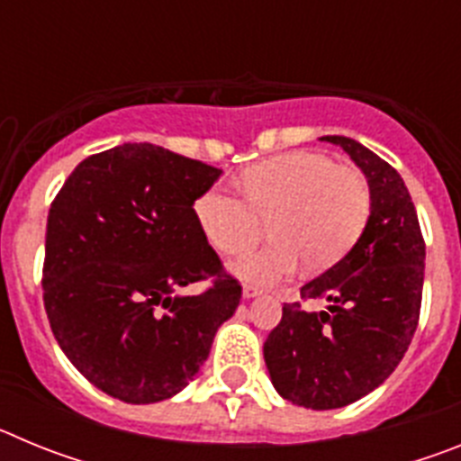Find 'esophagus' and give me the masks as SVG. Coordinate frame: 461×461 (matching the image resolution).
I'll return each mask as SVG.
<instances>
[{
	"label": "esophagus",
	"mask_w": 461,
	"mask_h": 461,
	"mask_svg": "<svg viewBox=\"0 0 461 461\" xmlns=\"http://www.w3.org/2000/svg\"><path fill=\"white\" fill-rule=\"evenodd\" d=\"M242 293H244V297H256L260 293V288L256 286V284H244Z\"/></svg>",
	"instance_id": "esophagus-1"
}]
</instances>
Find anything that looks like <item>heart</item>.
Returning <instances> with one entry per match:
<instances>
[{
    "label": "heart",
    "mask_w": 461,
    "mask_h": 461,
    "mask_svg": "<svg viewBox=\"0 0 461 461\" xmlns=\"http://www.w3.org/2000/svg\"><path fill=\"white\" fill-rule=\"evenodd\" d=\"M245 198L223 185L194 203L195 221L217 251H249L270 221L275 242L240 260L235 270L254 284H276L295 275L303 258L325 270L356 247L372 212L367 182L316 152H288L251 166L240 177Z\"/></svg>",
    "instance_id": "1"
}]
</instances>
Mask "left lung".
Masks as SVG:
<instances>
[{"label":"left lung","instance_id":"obj_1","mask_svg":"<svg viewBox=\"0 0 461 461\" xmlns=\"http://www.w3.org/2000/svg\"><path fill=\"white\" fill-rule=\"evenodd\" d=\"M321 140L365 173L372 214L356 247L300 288L303 302L323 299L329 309L286 303L263 344L276 393L313 411L353 404L394 372L418 328L425 281V240L397 170L353 138Z\"/></svg>","mask_w":461,"mask_h":461}]
</instances>
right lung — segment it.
<instances>
[{
    "label": "right lung",
    "mask_w": 461,
    "mask_h": 461,
    "mask_svg": "<svg viewBox=\"0 0 461 461\" xmlns=\"http://www.w3.org/2000/svg\"><path fill=\"white\" fill-rule=\"evenodd\" d=\"M221 170L152 142L76 166L48 214L43 304L89 383L126 404L180 393L207 360L242 286L203 235L194 201ZM195 280L198 296L174 291Z\"/></svg>",
    "instance_id": "right-lung-1"
}]
</instances>
